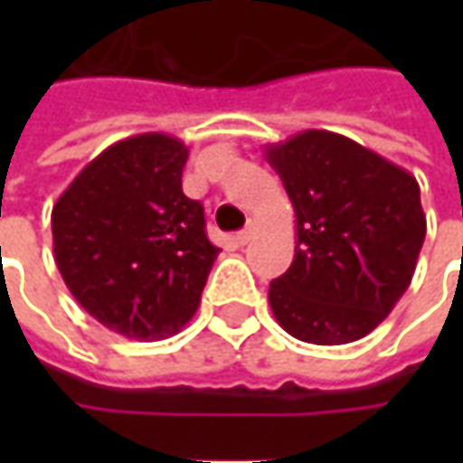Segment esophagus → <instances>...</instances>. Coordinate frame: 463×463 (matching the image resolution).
Wrapping results in <instances>:
<instances>
[{
    "instance_id": "esophagus-1",
    "label": "esophagus",
    "mask_w": 463,
    "mask_h": 463,
    "mask_svg": "<svg viewBox=\"0 0 463 463\" xmlns=\"http://www.w3.org/2000/svg\"><path fill=\"white\" fill-rule=\"evenodd\" d=\"M255 232H258V223L255 222L247 223V229L237 234V244H241V247H244V244H250V241H252V237H255Z\"/></svg>"
}]
</instances>
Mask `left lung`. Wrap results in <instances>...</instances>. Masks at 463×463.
<instances>
[{"mask_svg":"<svg viewBox=\"0 0 463 463\" xmlns=\"http://www.w3.org/2000/svg\"><path fill=\"white\" fill-rule=\"evenodd\" d=\"M296 213L291 268L270 283L296 340L345 345L382 325L415 276L425 241L418 180L353 138L301 131L265 146Z\"/></svg>","mask_w":463,"mask_h":463,"instance_id":"obj_1","label":"left lung"}]
</instances>
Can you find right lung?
<instances>
[{"instance_id": "1", "label": "right lung", "mask_w": 463, "mask_h": 463, "mask_svg": "<svg viewBox=\"0 0 463 463\" xmlns=\"http://www.w3.org/2000/svg\"><path fill=\"white\" fill-rule=\"evenodd\" d=\"M187 146L167 134L128 136L98 154L51 213L66 288L99 325L165 340L193 319L219 247L203 205L183 193Z\"/></svg>"}]
</instances>
